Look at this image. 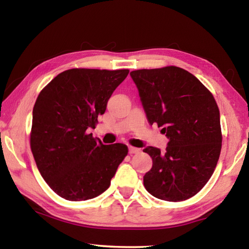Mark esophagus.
<instances>
[{"mask_svg": "<svg viewBox=\"0 0 249 249\" xmlns=\"http://www.w3.org/2000/svg\"><path fill=\"white\" fill-rule=\"evenodd\" d=\"M129 154L130 155H134V154H140L141 153V149L140 148H136V147H133V146H129Z\"/></svg>", "mask_w": 249, "mask_h": 249, "instance_id": "1", "label": "esophagus"}]
</instances>
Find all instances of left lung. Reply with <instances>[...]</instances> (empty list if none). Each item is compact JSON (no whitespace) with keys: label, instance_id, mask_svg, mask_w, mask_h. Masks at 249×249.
I'll return each instance as SVG.
<instances>
[{"label":"left lung","instance_id":"obj_1","mask_svg":"<svg viewBox=\"0 0 249 249\" xmlns=\"http://www.w3.org/2000/svg\"><path fill=\"white\" fill-rule=\"evenodd\" d=\"M149 124L162 127L165 151L148 146L153 159L144 185L160 200L178 202L196 196L208 182L222 148L220 111L199 79L179 67L130 72Z\"/></svg>","mask_w":249,"mask_h":249}]
</instances>
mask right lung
I'll list each match as a JSON object with an SVG mask.
<instances>
[{
	"label": "right lung",
	"instance_id": "right-lung-1",
	"mask_svg": "<svg viewBox=\"0 0 249 249\" xmlns=\"http://www.w3.org/2000/svg\"><path fill=\"white\" fill-rule=\"evenodd\" d=\"M128 72L69 69L40 91L33 108L31 149L41 177L59 196L69 201L98 196L127 156L126 145H103L87 130L95 127Z\"/></svg>",
	"mask_w": 249,
	"mask_h": 249
}]
</instances>
